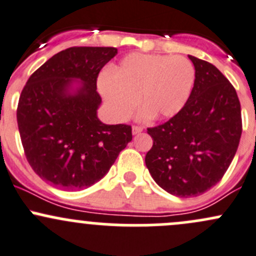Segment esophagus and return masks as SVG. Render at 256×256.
<instances>
[{
	"label": "esophagus",
	"mask_w": 256,
	"mask_h": 256,
	"mask_svg": "<svg viewBox=\"0 0 256 256\" xmlns=\"http://www.w3.org/2000/svg\"><path fill=\"white\" fill-rule=\"evenodd\" d=\"M144 128L141 126H132V134L134 135H138V134L142 132Z\"/></svg>",
	"instance_id": "obj_1"
}]
</instances>
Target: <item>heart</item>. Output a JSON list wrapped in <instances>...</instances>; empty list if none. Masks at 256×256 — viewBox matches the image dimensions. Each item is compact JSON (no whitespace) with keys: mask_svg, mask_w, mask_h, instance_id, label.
I'll return each mask as SVG.
<instances>
[{"mask_svg":"<svg viewBox=\"0 0 256 256\" xmlns=\"http://www.w3.org/2000/svg\"><path fill=\"white\" fill-rule=\"evenodd\" d=\"M99 79V89L116 120L138 106L151 120L176 116L187 104L196 82L192 62L182 56L132 53Z\"/></svg>","mask_w":256,"mask_h":256,"instance_id":"1","label":"heart"}]
</instances>
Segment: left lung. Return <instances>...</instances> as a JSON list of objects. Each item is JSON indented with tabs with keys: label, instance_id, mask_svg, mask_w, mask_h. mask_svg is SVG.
<instances>
[{
	"label": "left lung",
	"instance_id": "obj_1",
	"mask_svg": "<svg viewBox=\"0 0 256 256\" xmlns=\"http://www.w3.org/2000/svg\"><path fill=\"white\" fill-rule=\"evenodd\" d=\"M196 82L186 106L156 128L144 162L154 182L177 197H196L216 186L228 170L242 136L236 89L213 64L188 56Z\"/></svg>",
	"mask_w": 256,
	"mask_h": 256
}]
</instances>
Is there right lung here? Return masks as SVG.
I'll return each instance as SVG.
<instances>
[{
    "instance_id": "obj_1",
    "label": "right lung",
    "mask_w": 256,
    "mask_h": 256,
    "mask_svg": "<svg viewBox=\"0 0 256 256\" xmlns=\"http://www.w3.org/2000/svg\"><path fill=\"white\" fill-rule=\"evenodd\" d=\"M118 54L114 47H72L30 76L17 122L26 157L46 182L66 190L90 187L109 172L132 140L131 126L98 118L96 79Z\"/></svg>"
}]
</instances>
